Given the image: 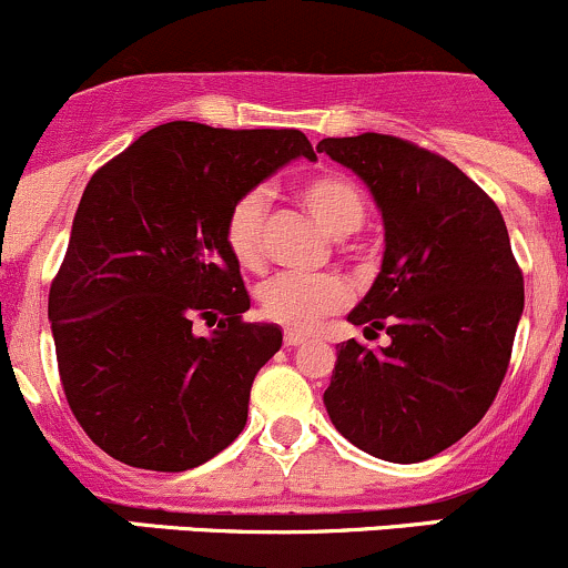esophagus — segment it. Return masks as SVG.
Masks as SVG:
<instances>
[{"mask_svg": "<svg viewBox=\"0 0 568 568\" xmlns=\"http://www.w3.org/2000/svg\"><path fill=\"white\" fill-rule=\"evenodd\" d=\"M285 345H291V348H296V345H304V343H307V337H304V334L302 332H294V329H288V332H285Z\"/></svg>", "mask_w": 568, "mask_h": 568, "instance_id": "34e87169", "label": "esophagus"}]
</instances>
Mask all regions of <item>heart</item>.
<instances>
[{
  "mask_svg": "<svg viewBox=\"0 0 568 568\" xmlns=\"http://www.w3.org/2000/svg\"><path fill=\"white\" fill-rule=\"evenodd\" d=\"M296 199L334 239H343L362 229L367 217V199L351 176L339 171H318L302 179ZM264 220L266 195L261 190L239 195L225 217V247L247 272L264 266ZM345 242V239H343ZM351 300V288L339 274H277L258 291L261 313L280 326L294 332H310L326 318L339 313Z\"/></svg>",
  "mask_w": 568,
  "mask_h": 568,
  "instance_id": "b5f03b06",
  "label": "heart"
}]
</instances>
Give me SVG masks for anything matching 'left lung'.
Instances as JSON below:
<instances>
[{
	"mask_svg": "<svg viewBox=\"0 0 568 568\" xmlns=\"http://www.w3.org/2000/svg\"><path fill=\"white\" fill-rule=\"evenodd\" d=\"M384 217L373 288L348 321L386 348L339 345L324 405L367 455L422 463L457 444L509 369L525 288L500 209L455 163L397 135L324 139Z\"/></svg>",
	"mask_w": 568,
	"mask_h": 568,
	"instance_id": "8db88e82",
	"label": "left lung"
}]
</instances>
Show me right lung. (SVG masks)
I'll use <instances>...</instances> for the list:
<instances>
[{
  "label": "right lung",
  "mask_w": 568,
  "mask_h": 568,
  "mask_svg": "<svg viewBox=\"0 0 568 568\" xmlns=\"http://www.w3.org/2000/svg\"><path fill=\"white\" fill-rule=\"evenodd\" d=\"M294 158L315 160L300 130L169 122L89 179L48 318L70 410L105 455L176 474L244 429L283 332L242 318L223 229L239 195ZM195 320L219 329L201 338Z\"/></svg>",
  "instance_id": "1"
}]
</instances>
